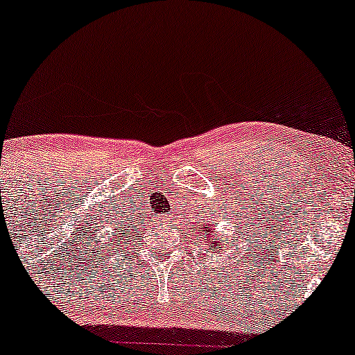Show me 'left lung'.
<instances>
[{
    "label": "left lung",
    "instance_id": "1",
    "mask_svg": "<svg viewBox=\"0 0 355 355\" xmlns=\"http://www.w3.org/2000/svg\"><path fill=\"white\" fill-rule=\"evenodd\" d=\"M193 233H195V236L200 238V240H207L208 250H213V253H215V251H216V253H218V248L221 245H216V241H213V226L210 223L198 225V226H196V228H193Z\"/></svg>",
    "mask_w": 355,
    "mask_h": 355
}]
</instances>
